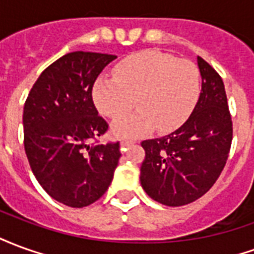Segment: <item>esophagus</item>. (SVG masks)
<instances>
[{
	"label": "esophagus",
	"instance_id": "1",
	"mask_svg": "<svg viewBox=\"0 0 254 254\" xmlns=\"http://www.w3.org/2000/svg\"><path fill=\"white\" fill-rule=\"evenodd\" d=\"M132 145H133L132 141H121L122 151H127V148H129V147H132Z\"/></svg>",
	"mask_w": 254,
	"mask_h": 254
}]
</instances>
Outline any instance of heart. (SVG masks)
<instances>
[{
  "label": "heart",
  "instance_id": "1",
  "mask_svg": "<svg viewBox=\"0 0 254 254\" xmlns=\"http://www.w3.org/2000/svg\"><path fill=\"white\" fill-rule=\"evenodd\" d=\"M201 91L200 72L193 63L170 54L148 50L124 60L116 77L100 76L92 96L100 113L121 117L136 99L139 111L113 122V133L120 138L140 137L151 130L167 133L187 121Z\"/></svg>",
  "mask_w": 254,
  "mask_h": 254
}]
</instances>
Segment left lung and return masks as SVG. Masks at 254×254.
Segmentation results:
<instances>
[{
    "label": "left lung",
    "instance_id": "left-lung-1",
    "mask_svg": "<svg viewBox=\"0 0 254 254\" xmlns=\"http://www.w3.org/2000/svg\"><path fill=\"white\" fill-rule=\"evenodd\" d=\"M201 92L187 122L176 132L145 140L140 182L152 200L181 207L205 194L223 170L233 140L223 80L201 57Z\"/></svg>",
    "mask_w": 254,
    "mask_h": 254
}]
</instances>
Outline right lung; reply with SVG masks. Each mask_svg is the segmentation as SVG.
Masks as SVG:
<instances>
[{
  "mask_svg": "<svg viewBox=\"0 0 254 254\" xmlns=\"http://www.w3.org/2000/svg\"><path fill=\"white\" fill-rule=\"evenodd\" d=\"M117 56L74 52L46 67L25 100L24 149L31 170L58 202L83 208L109 189L120 143L91 144L107 130L92 102V87Z\"/></svg>",
  "mask_w": 254,
  "mask_h": 254,
  "instance_id": "add662e5",
  "label": "right lung"
}]
</instances>
